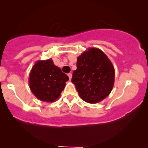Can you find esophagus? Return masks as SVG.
I'll use <instances>...</instances> for the list:
<instances>
[{
	"mask_svg": "<svg viewBox=\"0 0 148 148\" xmlns=\"http://www.w3.org/2000/svg\"><path fill=\"white\" fill-rule=\"evenodd\" d=\"M68 76H69V78H70V80H71V78H72V73H69V74H68Z\"/></svg>",
	"mask_w": 148,
	"mask_h": 148,
	"instance_id": "esophagus-1",
	"label": "esophagus"
}]
</instances>
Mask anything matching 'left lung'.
<instances>
[{"label":"left lung","mask_w":148,"mask_h":148,"mask_svg":"<svg viewBox=\"0 0 148 148\" xmlns=\"http://www.w3.org/2000/svg\"><path fill=\"white\" fill-rule=\"evenodd\" d=\"M76 65L71 81L84 101L100 102L110 93L114 84V67L101 49L89 48L77 58Z\"/></svg>","instance_id":"1"}]
</instances>
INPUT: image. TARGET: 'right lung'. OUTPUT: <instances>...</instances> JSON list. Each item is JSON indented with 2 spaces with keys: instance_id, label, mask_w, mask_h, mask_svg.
Returning a JSON list of instances; mask_svg holds the SVG:
<instances>
[{
  "instance_id": "1",
  "label": "right lung",
  "mask_w": 148,
  "mask_h": 148,
  "mask_svg": "<svg viewBox=\"0 0 148 148\" xmlns=\"http://www.w3.org/2000/svg\"><path fill=\"white\" fill-rule=\"evenodd\" d=\"M69 77L54 64L53 60L38 61L29 73V82L32 93L43 101L53 102L58 99Z\"/></svg>"
}]
</instances>
